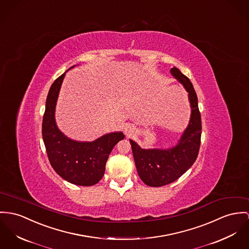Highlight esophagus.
<instances>
[{
  "label": "esophagus",
  "instance_id": "esophagus-1",
  "mask_svg": "<svg viewBox=\"0 0 249 249\" xmlns=\"http://www.w3.org/2000/svg\"><path fill=\"white\" fill-rule=\"evenodd\" d=\"M124 134H126L127 136H130V135H132V134H134V128L133 125H131V124H125V126H124Z\"/></svg>",
  "mask_w": 249,
  "mask_h": 249
}]
</instances>
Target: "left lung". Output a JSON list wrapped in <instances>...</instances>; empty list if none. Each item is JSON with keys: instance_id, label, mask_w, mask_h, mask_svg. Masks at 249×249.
I'll return each instance as SVG.
<instances>
[{"instance_id": "left-lung-1", "label": "left lung", "mask_w": 249, "mask_h": 249, "mask_svg": "<svg viewBox=\"0 0 249 249\" xmlns=\"http://www.w3.org/2000/svg\"><path fill=\"white\" fill-rule=\"evenodd\" d=\"M171 73L189 93L192 115L189 126L178 144L171 149L145 150L130 140L137 173L140 179L150 187H162L181 177L195 162L201 144V114L193 85L189 77L183 75L178 68L173 67Z\"/></svg>"}]
</instances>
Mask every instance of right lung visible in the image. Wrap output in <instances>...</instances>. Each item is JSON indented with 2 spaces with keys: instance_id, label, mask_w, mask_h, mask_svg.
I'll return each instance as SVG.
<instances>
[{
  "instance_id": "right-lung-1",
  "label": "right lung",
  "mask_w": 249,
  "mask_h": 249,
  "mask_svg": "<svg viewBox=\"0 0 249 249\" xmlns=\"http://www.w3.org/2000/svg\"><path fill=\"white\" fill-rule=\"evenodd\" d=\"M65 73L53 82L48 92L42 118V139L55 172L74 185L89 187L103 177L109 154L125 135L121 132L111 133L92 142H79L66 137L57 129L55 108Z\"/></svg>"
}]
</instances>
